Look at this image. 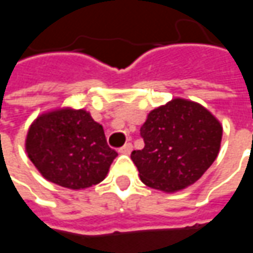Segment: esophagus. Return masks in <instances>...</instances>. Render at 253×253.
Here are the masks:
<instances>
[{
	"label": "esophagus",
	"instance_id": "obj_1",
	"mask_svg": "<svg viewBox=\"0 0 253 253\" xmlns=\"http://www.w3.org/2000/svg\"><path fill=\"white\" fill-rule=\"evenodd\" d=\"M131 150H132V145L128 142V143H126L125 146H122V148L119 149V153H121V154H130V153H131Z\"/></svg>",
	"mask_w": 253,
	"mask_h": 253
}]
</instances>
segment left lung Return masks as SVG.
I'll return each mask as SVG.
<instances>
[{
  "label": "left lung",
  "instance_id": "1",
  "mask_svg": "<svg viewBox=\"0 0 253 253\" xmlns=\"http://www.w3.org/2000/svg\"><path fill=\"white\" fill-rule=\"evenodd\" d=\"M141 137L145 146L131 160L142 183L176 192L199 180L217 159L222 126L203 105L173 99L149 112Z\"/></svg>",
  "mask_w": 253,
  "mask_h": 253
}]
</instances>
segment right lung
<instances>
[{"label": "right lung", "instance_id": "1", "mask_svg": "<svg viewBox=\"0 0 253 253\" xmlns=\"http://www.w3.org/2000/svg\"><path fill=\"white\" fill-rule=\"evenodd\" d=\"M25 150L44 179L70 190L99 184L118 156L88 111L69 107L38 116L27 134Z\"/></svg>", "mask_w": 253, "mask_h": 253}]
</instances>
